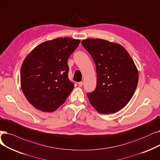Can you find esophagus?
Masks as SVG:
<instances>
[{"label":"esophagus","mask_w":160,"mask_h":160,"mask_svg":"<svg viewBox=\"0 0 160 160\" xmlns=\"http://www.w3.org/2000/svg\"><path fill=\"white\" fill-rule=\"evenodd\" d=\"M78 86H79L80 87H82V86H83V82H78Z\"/></svg>","instance_id":"1"}]
</instances>
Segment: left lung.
<instances>
[{
    "mask_svg": "<svg viewBox=\"0 0 160 160\" xmlns=\"http://www.w3.org/2000/svg\"><path fill=\"white\" fill-rule=\"evenodd\" d=\"M82 44L96 66L97 86L87 93L91 105L101 114L120 110L129 102L138 84L137 68L125 48L102 39L83 40Z\"/></svg>",
    "mask_w": 160,
    "mask_h": 160,
    "instance_id": "obj_1",
    "label": "left lung"
}]
</instances>
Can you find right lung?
Wrapping results in <instances>:
<instances>
[{"label": "right lung", "mask_w": 160, "mask_h": 160, "mask_svg": "<svg viewBox=\"0 0 160 160\" xmlns=\"http://www.w3.org/2000/svg\"><path fill=\"white\" fill-rule=\"evenodd\" d=\"M80 42L67 37L46 41L25 58L21 68V86L34 108L51 112L65 102L74 88L68 78L67 60Z\"/></svg>", "instance_id": "1"}]
</instances>
